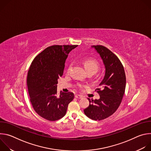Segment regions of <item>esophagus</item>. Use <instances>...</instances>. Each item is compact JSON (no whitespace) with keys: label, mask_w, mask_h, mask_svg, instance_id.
<instances>
[{"label":"esophagus","mask_w":151,"mask_h":151,"mask_svg":"<svg viewBox=\"0 0 151 151\" xmlns=\"http://www.w3.org/2000/svg\"><path fill=\"white\" fill-rule=\"evenodd\" d=\"M75 97L76 99H82V96H81V95H79V94H76Z\"/></svg>","instance_id":"1"}]
</instances>
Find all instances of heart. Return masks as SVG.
<instances>
[{"instance_id":"obj_1","label":"heart","mask_w":151,"mask_h":151,"mask_svg":"<svg viewBox=\"0 0 151 151\" xmlns=\"http://www.w3.org/2000/svg\"><path fill=\"white\" fill-rule=\"evenodd\" d=\"M84 66L85 67L86 70L87 72H93L96 73L98 70L99 66L97 61L94 59H87L84 62ZM70 66L69 68V70L70 69ZM79 87L82 88V86L81 85H79Z\"/></svg>"}]
</instances>
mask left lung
<instances>
[{"label": "left lung", "instance_id": "left-lung-1", "mask_svg": "<svg viewBox=\"0 0 151 151\" xmlns=\"http://www.w3.org/2000/svg\"><path fill=\"white\" fill-rule=\"evenodd\" d=\"M101 57L105 68V74L97 88L100 99H88L90 105L84 109L88 118L95 121L104 119L112 115L119 106L125 93L126 77L119 58L108 48L102 45H93Z\"/></svg>", "mask_w": 151, "mask_h": 151}]
</instances>
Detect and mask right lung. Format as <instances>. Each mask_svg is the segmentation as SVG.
Masks as SVG:
<instances>
[{"mask_svg":"<svg viewBox=\"0 0 151 151\" xmlns=\"http://www.w3.org/2000/svg\"><path fill=\"white\" fill-rule=\"evenodd\" d=\"M78 45H52L38 54L27 73V85L34 110L48 121H57L65 115L73 93L57 95V83L62 76L69 53Z\"/></svg>","mask_w":151,"mask_h":151,"instance_id":"add662e5","label":"right lung"}]
</instances>
